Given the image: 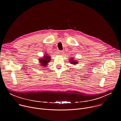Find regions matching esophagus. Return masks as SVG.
Returning a JSON list of instances; mask_svg holds the SVG:
<instances>
[{
  "instance_id": "34e87169",
  "label": "esophagus",
  "mask_w": 121,
  "mask_h": 121,
  "mask_svg": "<svg viewBox=\"0 0 121 121\" xmlns=\"http://www.w3.org/2000/svg\"><path fill=\"white\" fill-rule=\"evenodd\" d=\"M63 52L62 51H58V53L59 54V55H62L63 54Z\"/></svg>"
}]
</instances>
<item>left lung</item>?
I'll return each instance as SVG.
<instances>
[{"mask_svg": "<svg viewBox=\"0 0 121 121\" xmlns=\"http://www.w3.org/2000/svg\"><path fill=\"white\" fill-rule=\"evenodd\" d=\"M70 62L71 64H74V65H76V64H77L78 63V62L76 60H74V58H70Z\"/></svg>", "mask_w": 121, "mask_h": 121, "instance_id": "left-lung-1", "label": "left lung"}]
</instances>
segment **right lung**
Segmentation results:
<instances>
[{"label": "right lung", "mask_w": 121, "mask_h": 121, "mask_svg": "<svg viewBox=\"0 0 121 121\" xmlns=\"http://www.w3.org/2000/svg\"><path fill=\"white\" fill-rule=\"evenodd\" d=\"M39 60L41 66L45 67L47 65H48V63L50 62L51 60V57L50 56H48L47 54H44L43 57L42 58H40Z\"/></svg>", "instance_id": "1"}]
</instances>
